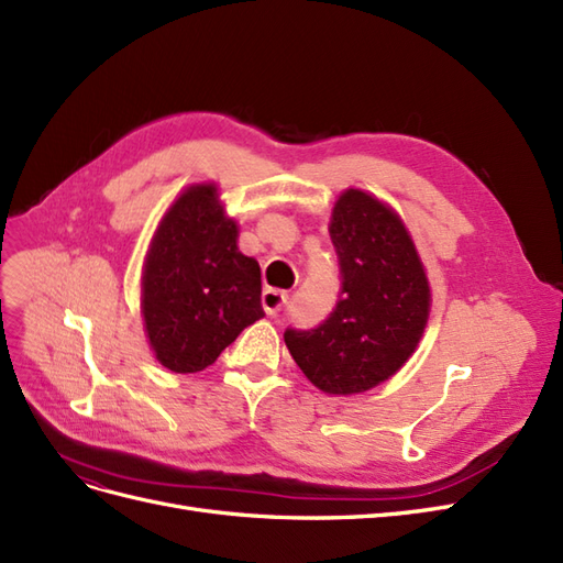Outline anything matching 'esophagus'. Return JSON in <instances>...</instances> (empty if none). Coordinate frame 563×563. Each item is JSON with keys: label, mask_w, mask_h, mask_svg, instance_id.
<instances>
[{"label": "esophagus", "mask_w": 563, "mask_h": 563, "mask_svg": "<svg viewBox=\"0 0 563 563\" xmlns=\"http://www.w3.org/2000/svg\"><path fill=\"white\" fill-rule=\"evenodd\" d=\"M286 302H288V294L279 291V288H265L263 291V308L269 317L279 314Z\"/></svg>", "instance_id": "obj_1"}]
</instances>
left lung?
<instances>
[{"instance_id": "8db88e82", "label": "left lung", "mask_w": 563, "mask_h": 563, "mask_svg": "<svg viewBox=\"0 0 563 563\" xmlns=\"http://www.w3.org/2000/svg\"><path fill=\"white\" fill-rule=\"evenodd\" d=\"M340 294L319 327L284 340L314 387L356 395L380 385L413 354L430 314V286L399 216L362 190L340 195L331 213Z\"/></svg>"}]
</instances>
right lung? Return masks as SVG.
<instances>
[{
	"label": "right lung",
	"instance_id": "1",
	"mask_svg": "<svg viewBox=\"0 0 563 563\" xmlns=\"http://www.w3.org/2000/svg\"><path fill=\"white\" fill-rule=\"evenodd\" d=\"M143 317L157 360L195 373L265 317L261 267L236 249V225L213 185L185 190L152 240L143 272Z\"/></svg>",
	"mask_w": 563,
	"mask_h": 563
}]
</instances>
